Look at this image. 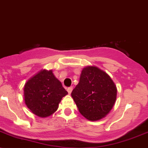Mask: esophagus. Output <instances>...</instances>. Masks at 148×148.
I'll use <instances>...</instances> for the list:
<instances>
[{"mask_svg": "<svg viewBox=\"0 0 148 148\" xmlns=\"http://www.w3.org/2000/svg\"><path fill=\"white\" fill-rule=\"evenodd\" d=\"M72 91H73V87H72V86H71V87H69V88H67V91H68V93H69V94H71V92H72Z\"/></svg>", "mask_w": 148, "mask_h": 148, "instance_id": "esophagus-1", "label": "esophagus"}]
</instances>
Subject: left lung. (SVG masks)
Wrapping results in <instances>:
<instances>
[{"mask_svg":"<svg viewBox=\"0 0 148 148\" xmlns=\"http://www.w3.org/2000/svg\"><path fill=\"white\" fill-rule=\"evenodd\" d=\"M71 96L85 119L97 121L105 118L114 107L117 88L107 73L97 66H88L82 70L79 82Z\"/></svg>","mask_w":148,"mask_h":148,"instance_id":"8db88e82","label":"left lung"}]
</instances>
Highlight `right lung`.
I'll use <instances>...</instances> for the list:
<instances>
[{
  "instance_id": "1",
  "label": "right lung",
  "mask_w": 148,
  "mask_h": 148,
  "mask_svg": "<svg viewBox=\"0 0 148 148\" xmlns=\"http://www.w3.org/2000/svg\"><path fill=\"white\" fill-rule=\"evenodd\" d=\"M68 92L52 70H41L25 82L24 101L32 114L46 118L54 114Z\"/></svg>"
}]
</instances>
